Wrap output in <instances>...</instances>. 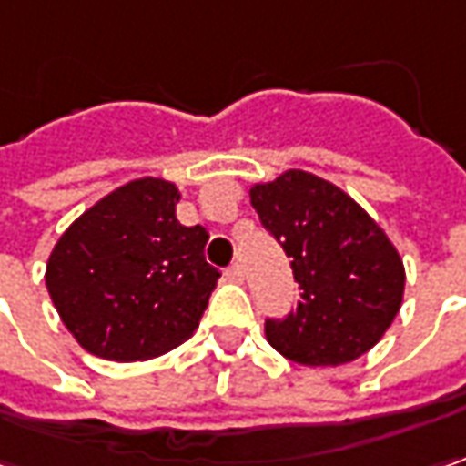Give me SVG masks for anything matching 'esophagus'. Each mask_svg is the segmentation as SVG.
Here are the masks:
<instances>
[{"label": "esophagus", "mask_w": 466, "mask_h": 466, "mask_svg": "<svg viewBox=\"0 0 466 466\" xmlns=\"http://www.w3.org/2000/svg\"><path fill=\"white\" fill-rule=\"evenodd\" d=\"M224 276L229 279V281H234V284H239V281H245V271H242V266L239 263H232L227 271H224Z\"/></svg>", "instance_id": "1"}]
</instances>
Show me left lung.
Returning <instances> with one entry per match:
<instances>
[{
	"mask_svg": "<svg viewBox=\"0 0 466 466\" xmlns=\"http://www.w3.org/2000/svg\"><path fill=\"white\" fill-rule=\"evenodd\" d=\"M263 229L292 258L297 308L266 318V339L299 365H344L380 341L404 294V266L383 229L336 185L284 172L255 185Z\"/></svg>",
	"mask_w": 466,
	"mask_h": 466,
	"instance_id": "obj_1",
	"label": "left lung"
}]
</instances>
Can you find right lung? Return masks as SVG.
I'll list each match as a JSON object with an SVG mask.
<instances>
[{
	"mask_svg": "<svg viewBox=\"0 0 466 466\" xmlns=\"http://www.w3.org/2000/svg\"><path fill=\"white\" fill-rule=\"evenodd\" d=\"M177 203L172 182L135 179L59 237L46 289L83 350L135 362L193 336L221 273L206 260L208 232L179 224Z\"/></svg>",
	"mask_w": 466,
	"mask_h": 466,
	"instance_id": "add662e5",
	"label": "right lung"
}]
</instances>
